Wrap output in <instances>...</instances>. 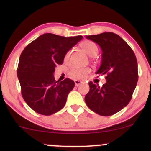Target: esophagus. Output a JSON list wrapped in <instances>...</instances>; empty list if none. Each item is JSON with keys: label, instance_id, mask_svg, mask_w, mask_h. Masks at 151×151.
Instances as JSON below:
<instances>
[{"label": "esophagus", "instance_id": "obj_1", "mask_svg": "<svg viewBox=\"0 0 151 151\" xmlns=\"http://www.w3.org/2000/svg\"><path fill=\"white\" fill-rule=\"evenodd\" d=\"M74 82H75V85L76 86H78L80 85V84H81L82 83H83V82L80 81V80H76L75 81H74Z\"/></svg>", "mask_w": 151, "mask_h": 151}]
</instances>
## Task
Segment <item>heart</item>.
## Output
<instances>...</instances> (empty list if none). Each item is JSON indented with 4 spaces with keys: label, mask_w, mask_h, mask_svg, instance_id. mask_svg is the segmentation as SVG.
I'll return each mask as SVG.
<instances>
[{
    "label": "heart",
    "mask_w": 151,
    "mask_h": 151,
    "mask_svg": "<svg viewBox=\"0 0 151 151\" xmlns=\"http://www.w3.org/2000/svg\"><path fill=\"white\" fill-rule=\"evenodd\" d=\"M80 47L83 51L89 56H96L98 53V47L96 43L91 40H85L80 44ZM71 51H67L65 55V60H69ZM90 72V69L88 67H73L70 70L69 76L76 80L83 79Z\"/></svg>",
    "instance_id": "1"
}]
</instances>
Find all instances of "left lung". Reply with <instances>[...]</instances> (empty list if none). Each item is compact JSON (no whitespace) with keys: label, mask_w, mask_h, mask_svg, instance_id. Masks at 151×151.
<instances>
[{"label":"left lung","mask_w":151,"mask_h":151,"mask_svg":"<svg viewBox=\"0 0 151 151\" xmlns=\"http://www.w3.org/2000/svg\"><path fill=\"white\" fill-rule=\"evenodd\" d=\"M102 49L101 65L96 74L106 75L102 87L88 82L90 90L84 100L91 110L109 116L127 106L138 80L137 62L133 51L117 34L104 32L86 36Z\"/></svg>","instance_id":"left-lung-1"}]
</instances>
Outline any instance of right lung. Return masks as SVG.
I'll use <instances>...</instances> for the list:
<instances>
[{
	"label": "right lung",
	"mask_w": 151,
	"mask_h": 151,
	"mask_svg": "<svg viewBox=\"0 0 151 151\" xmlns=\"http://www.w3.org/2000/svg\"><path fill=\"white\" fill-rule=\"evenodd\" d=\"M83 38H66L47 33L29 44L20 56L17 69L22 98L34 111L50 115L65 106L68 94L75 86L66 78L55 81L56 65H62L65 55Z\"/></svg>",
	"instance_id": "obj_1"
}]
</instances>
